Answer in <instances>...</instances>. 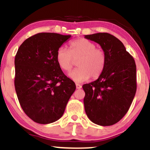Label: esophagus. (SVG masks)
<instances>
[{
  "mask_svg": "<svg viewBox=\"0 0 150 150\" xmlns=\"http://www.w3.org/2000/svg\"><path fill=\"white\" fill-rule=\"evenodd\" d=\"M76 89H81V88H82V86H81L80 84H78V83L76 84Z\"/></svg>",
  "mask_w": 150,
  "mask_h": 150,
  "instance_id": "1",
  "label": "esophagus"
}]
</instances>
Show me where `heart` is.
Wrapping results in <instances>:
<instances>
[{
	"instance_id": "heart-1",
	"label": "heart",
	"mask_w": 150,
	"mask_h": 150,
	"mask_svg": "<svg viewBox=\"0 0 150 150\" xmlns=\"http://www.w3.org/2000/svg\"><path fill=\"white\" fill-rule=\"evenodd\" d=\"M57 63L63 71H69L77 60L79 67L69 73V76L75 82L81 83L88 80L92 76L97 79L100 76L106 65V55L101 49L83 38L77 39L69 44V51L61 47L57 51Z\"/></svg>"
}]
</instances>
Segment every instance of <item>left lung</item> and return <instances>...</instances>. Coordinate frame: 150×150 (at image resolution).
Listing matches in <instances>:
<instances>
[{
    "instance_id": "obj_1",
    "label": "left lung",
    "mask_w": 150,
    "mask_h": 150,
    "mask_svg": "<svg viewBox=\"0 0 150 150\" xmlns=\"http://www.w3.org/2000/svg\"><path fill=\"white\" fill-rule=\"evenodd\" d=\"M85 38L99 44L106 58L100 76L83 86L85 110L92 122L110 126L126 115L136 95V63L122 42L109 33L88 35Z\"/></svg>"
}]
</instances>
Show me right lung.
<instances>
[{"label":"right lung","mask_w":150,"mask_h":150,"mask_svg":"<svg viewBox=\"0 0 150 150\" xmlns=\"http://www.w3.org/2000/svg\"><path fill=\"white\" fill-rule=\"evenodd\" d=\"M71 35L41 33L25 40L14 60V86L25 114L39 124L60 119L76 90L57 63L58 49Z\"/></svg>","instance_id":"right-lung-1"}]
</instances>
